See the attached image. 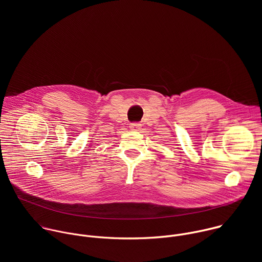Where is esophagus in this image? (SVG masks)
<instances>
[{
	"label": "esophagus",
	"instance_id": "esophagus-1",
	"mask_svg": "<svg viewBox=\"0 0 262 262\" xmlns=\"http://www.w3.org/2000/svg\"><path fill=\"white\" fill-rule=\"evenodd\" d=\"M129 127H130L132 130H140L141 124H139V123H130Z\"/></svg>",
	"mask_w": 262,
	"mask_h": 262
}]
</instances>
